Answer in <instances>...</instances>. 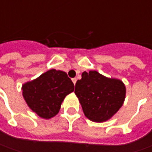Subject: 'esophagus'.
Returning <instances> with one entry per match:
<instances>
[{"label": "esophagus", "instance_id": "esophagus-1", "mask_svg": "<svg viewBox=\"0 0 152 152\" xmlns=\"http://www.w3.org/2000/svg\"><path fill=\"white\" fill-rule=\"evenodd\" d=\"M72 80H73V84L75 85V84H76V82H77V79H76V78H74V79H72Z\"/></svg>", "mask_w": 152, "mask_h": 152}]
</instances>
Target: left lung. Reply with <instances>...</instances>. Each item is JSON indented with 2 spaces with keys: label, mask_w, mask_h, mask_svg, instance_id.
<instances>
[{
  "label": "left lung",
  "mask_w": 152,
  "mask_h": 152,
  "mask_svg": "<svg viewBox=\"0 0 152 152\" xmlns=\"http://www.w3.org/2000/svg\"><path fill=\"white\" fill-rule=\"evenodd\" d=\"M79 98L87 118L102 123L112 118L123 106L126 87L122 80L107 78L97 71L83 72L82 79L75 85Z\"/></svg>",
  "instance_id": "obj_1"
}]
</instances>
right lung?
I'll return each mask as SVG.
<instances>
[{"instance_id": "right-lung-1", "label": "right lung", "mask_w": 152, "mask_h": 152, "mask_svg": "<svg viewBox=\"0 0 152 152\" xmlns=\"http://www.w3.org/2000/svg\"><path fill=\"white\" fill-rule=\"evenodd\" d=\"M22 91L28 107L39 117L50 119L59 113L64 98L74 91V85L65 72L50 69L24 83Z\"/></svg>"}]
</instances>
